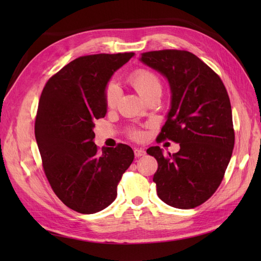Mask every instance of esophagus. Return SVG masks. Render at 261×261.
<instances>
[{"label": "esophagus", "instance_id": "obj_1", "mask_svg": "<svg viewBox=\"0 0 261 261\" xmlns=\"http://www.w3.org/2000/svg\"><path fill=\"white\" fill-rule=\"evenodd\" d=\"M146 154V151H145V149H142V148H136L135 149V156L136 157H142V156H145Z\"/></svg>", "mask_w": 261, "mask_h": 261}]
</instances>
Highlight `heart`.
<instances>
[{
	"instance_id": "1",
	"label": "heart",
	"mask_w": 261,
	"mask_h": 261,
	"mask_svg": "<svg viewBox=\"0 0 261 261\" xmlns=\"http://www.w3.org/2000/svg\"><path fill=\"white\" fill-rule=\"evenodd\" d=\"M130 84L134 86L135 90L140 94V95L147 99L152 94L162 93V81L159 76L154 73L153 70L148 68H140L135 70L129 79ZM120 97L119 88L113 83H109L104 90V102L108 108L113 109L118 104ZM130 137L135 140H141L143 138L142 132L138 129H132L129 132Z\"/></svg>"
}]
</instances>
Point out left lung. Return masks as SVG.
I'll return each mask as SVG.
<instances>
[{"mask_svg": "<svg viewBox=\"0 0 261 261\" xmlns=\"http://www.w3.org/2000/svg\"><path fill=\"white\" fill-rule=\"evenodd\" d=\"M140 60L162 73L170 86V110L157 142L168 139L180 147L173 154L158 146L147 149L158 163L157 195L173 207L194 208L218 190L233 151L228 92L220 76L190 51H148Z\"/></svg>", "mask_w": 261, "mask_h": 261, "instance_id": "1", "label": "left lung"}]
</instances>
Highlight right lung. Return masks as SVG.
<instances>
[{
    "mask_svg": "<svg viewBox=\"0 0 261 261\" xmlns=\"http://www.w3.org/2000/svg\"><path fill=\"white\" fill-rule=\"evenodd\" d=\"M134 53L97 54L76 58L51 76L39 99L35 135L43 171L66 206L83 214L108 207L134 162L131 147L94 143V121L104 118V90L116 69Z\"/></svg>",
    "mask_w": 261,
    "mask_h": 261,
    "instance_id": "right-lung-1",
    "label": "right lung"
}]
</instances>
